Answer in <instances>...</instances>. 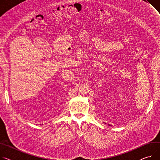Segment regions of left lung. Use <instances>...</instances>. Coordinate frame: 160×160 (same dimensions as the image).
<instances>
[{
	"label": "left lung",
	"mask_w": 160,
	"mask_h": 160,
	"mask_svg": "<svg viewBox=\"0 0 160 160\" xmlns=\"http://www.w3.org/2000/svg\"><path fill=\"white\" fill-rule=\"evenodd\" d=\"M110 125V126H111V125Z\"/></svg>",
	"instance_id": "1"
}]
</instances>
